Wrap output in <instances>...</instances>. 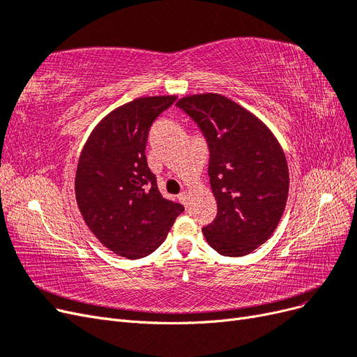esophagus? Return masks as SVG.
Segmentation results:
<instances>
[{
	"mask_svg": "<svg viewBox=\"0 0 357 357\" xmlns=\"http://www.w3.org/2000/svg\"><path fill=\"white\" fill-rule=\"evenodd\" d=\"M178 201L185 205V207H188V201H189V193L188 192H181L178 195Z\"/></svg>",
	"mask_w": 357,
	"mask_h": 357,
	"instance_id": "esophagus-1",
	"label": "esophagus"
}]
</instances>
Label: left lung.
Instances as JSON below:
<instances>
[{
    "mask_svg": "<svg viewBox=\"0 0 357 357\" xmlns=\"http://www.w3.org/2000/svg\"><path fill=\"white\" fill-rule=\"evenodd\" d=\"M177 107L197 123L210 152L218 215L202 228L205 240L223 256L252 253L273 235L286 207L283 149L256 116L219 93L186 96Z\"/></svg>",
    "mask_w": 357,
    "mask_h": 357,
    "instance_id": "8db88e82",
    "label": "left lung"
}]
</instances>
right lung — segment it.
Listing matches in <instances>:
<instances>
[{
	"label": "right lung",
	"mask_w": 357,
	"mask_h": 357,
	"mask_svg": "<svg viewBox=\"0 0 357 357\" xmlns=\"http://www.w3.org/2000/svg\"><path fill=\"white\" fill-rule=\"evenodd\" d=\"M176 96H146L104 117L84 144L75 172L80 213L107 248L139 259L167 238L181 204L160 195L146 159L153 122L174 104Z\"/></svg>",
	"instance_id": "obj_1"
}]
</instances>
